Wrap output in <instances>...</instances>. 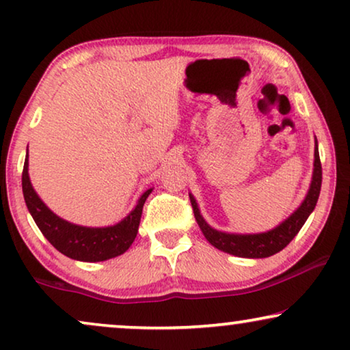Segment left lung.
I'll use <instances>...</instances> for the list:
<instances>
[{
  "label": "left lung",
  "mask_w": 350,
  "mask_h": 350,
  "mask_svg": "<svg viewBox=\"0 0 350 350\" xmlns=\"http://www.w3.org/2000/svg\"><path fill=\"white\" fill-rule=\"evenodd\" d=\"M320 188H322V164H320L319 145L317 138H315L314 172L308 194H306V198L303 199L299 207L296 208L288 218L284 219L280 224H277L274 229L258 234H236L218 231V229L212 228L207 221H205L202 215H200L199 205L191 193L189 199L194 210L196 221H198L200 231H202L205 239H207L215 248L239 258H267L275 255V253H279L280 250H284V248L293 241V237L299 232V229L303 228L306 219H308L309 215L314 212L319 200Z\"/></svg>",
  "instance_id": "1"
}]
</instances>
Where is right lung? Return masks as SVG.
Wrapping results in <instances>:
<instances>
[{
    "label": "right lung",
    "mask_w": 350,
    "mask_h": 350,
    "mask_svg": "<svg viewBox=\"0 0 350 350\" xmlns=\"http://www.w3.org/2000/svg\"><path fill=\"white\" fill-rule=\"evenodd\" d=\"M22 191L25 204L30 215L35 219L36 226L40 228L47 241L54 245L60 253L76 261L97 262L107 261L114 256L122 255L129 250L132 242L135 241L140 224L143 205L151 189H146L140 196L135 207L121 221L113 226L105 228H88L79 224L70 223L66 219L55 215L47 205L42 202L40 196L33 188L30 175H28V150L25 164L22 172Z\"/></svg>",
    "instance_id": "right-lung-1"
}]
</instances>
